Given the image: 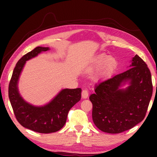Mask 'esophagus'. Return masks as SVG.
I'll use <instances>...</instances> for the list:
<instances>
[{
	"instance_id": "1",
	"label": "esophagus",
	"mask_w": 157,
	"mask_h": 157,
	"mask_svg": "<svg viewBox=\"0 0 157 157\" xmlns=\"http://www.w3.org/2000/svg\"><path fill=\"white\" fill-rule=\"evenodd\" d=\"M88 89H84L83 90L82 92V96L83 98H87L88 97Z\"/></svg>"
}]
</instances>
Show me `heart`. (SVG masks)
Returning a JSON list of instances; mask_svg holds the SVG:
<instances>
[{"instance_id": "heart-1", "label": "heart", "mask_w": 157, "mask_h": 157, "mask_svg": "<svg viewBox=\"0 0 157 157\" xmlns=\"http://www.w3.org/2000/svg\"><path fill=\"white\" fill-rule=\"evenodd\" d=\"M105 65L102 70V74H106V73H110L112 71L113 69L115 67L117 62L115 58L110 56L108 57L106 55H98L94 59L92 63V67H97L101 66L104 64Z\"/></svg>"}]
</instances>
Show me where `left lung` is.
Here are the masks:
<instances>
[{"instance_id": "left-lung-1", "label": "left lung", "mask_w": 157, "mask_h": 157, "mask_svg": "<svg viewBox=\"0 0 157 157\" xmlns=\"http://www.w3.org/2000/svg\"><path fill=\"white\" fill-rule=\"evenodd\" d=\"M128 70L99 82L90 96L92 120L101 131L119 134L130 129L144 119L152 94L151 71L136 55ZM126 82L130 86L121 87Z\"/></svg>"}]
</instances>
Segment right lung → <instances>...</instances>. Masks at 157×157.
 I'll list each match as a JSON object with an SVG mask.
<instances>
[{
    "mask_svg": "<svg viewBox=\"0 0 157 157\" xmlns=\"http://www.w3.org/2000/svg\"><path fill=\"white\" fill-rule=\"evenodd\" d=\"M49 49L38 46L23 55L17 63L9 85V98L17 121L24 128L42 134L56 132L64 126L69 110L80 101L82 92L81 88L63 89L42 106L29 104L20 96L17 83L25 62Z\"/></svg>",
    "mask_w": 157,
    "mask_h": 157,
    "instance_id": "obj_1",
    "label": "right lung"
}]
</instances>
